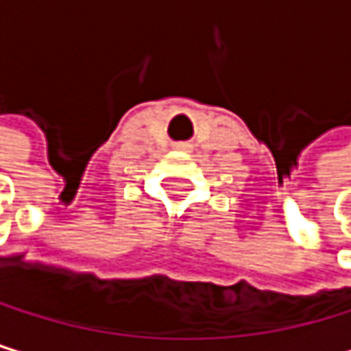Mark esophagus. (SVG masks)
I'll return each instance as SVG.
<instances>
[{
	"instance_id": "esophagus-1",
	"label": "esophagus",
	"mask_w": 351,
	"mask_h": 351,
	"mask_svg": "<svg viewBox=\"0 0 351 351\" xmlns=\"http://www.w3.org/2000/svg\"><path fill=\"white\" fill-rule=\"evenodd\" d=\"M177 147H179V149H189V145H187V143H179Z\"/></svg>"
}]
</instances>
